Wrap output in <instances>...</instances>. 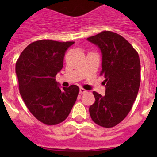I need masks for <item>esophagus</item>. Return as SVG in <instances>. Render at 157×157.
<instances>
[{"label": "esophagus", "instance_id": "34e87169", "mask_svg": "<svg viewBox=\"0 0 157 157\" xmlns=\"http://www.w3.org/2000/svg\"><path fill=\"white\" fill-rule=\"evenodd\" d=\"M87 91L86 90H84V89L83 88H80L79 89V93L81 94H86V93Z\"/></svg>", "mask_w": 157, "mask_h": 157}]
</instances>
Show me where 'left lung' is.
<instances>
[{
    "label": "left lung",
    "instance_id": "1",
    "mask_svg": "<svg viewBox=\"0 0 157 157\" xmlns=\"http://www.w3.org/2000/svg\"><path fill=\"white\" fill-rule=\"evenodd\" d=\"M87 41L101 50V75L105 78V94L93 92L95 102L90 106V114L98 125L115 127L127 116L138 95L141 82L139 56L124 37L112 31L101 32Z\"/></svg>",
    "mask_w": 157,
    "mask_h": 157
}]
</instances>
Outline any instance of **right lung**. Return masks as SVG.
<instances>
[{
	"label": "right lung",
	"mask_w": 157,
	"mask_h": 157,
	"mask_svg": "<svg viewBox=\"0 0 157 157\" xmlns=\"http://www.w3.org/2000/svg\"><path fill=\"white\" fill-rule=\"evenodd\" d=\"M74 43L34 41L25 48L16 63L19 93L25 105L46 125L66 120L78 95V86L61 89L55 78L63 67L65 52Z\"/></svg>",
	"instance_id": "right-lung-1"
}]
</instances>
